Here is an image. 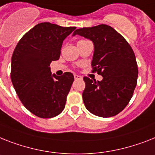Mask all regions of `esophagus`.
<instances>
[{
    "mask_svg": "<svg viewBox=\"0 0 155 155\" xmlns=\"http://www.w3.org/2000/svg\"><path fill=\"white\" fill-rule=\"evenodd\" d=\"M74 79H76V80H78V79H81V77L79 76V75H78V74H74Z\"/></svg>",
    "mask_w": 155,
    "mask_h": 155,
    "instance_id": "1",
    "label": "esophagus"
}]
</instances>
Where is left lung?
<instances>
[{"label":"left lung","instance_id":"obj_1","mask_svg":"<svg viewBox=\"0 0 155 155\" xmlns=\"http://www.w3.org/2000/svg\"><path fill=\"white\" fill-rule=\"evenodd\" d=\"M76 35L93 43V72L103 77L101 81L83 78L85 108L101 117L116 116L127 105L137 84L138 66L132 48L120 34L106 24L77 29L73 35Z\"/></svg>","mask_w":155,"mask_h":155}]
</instances>
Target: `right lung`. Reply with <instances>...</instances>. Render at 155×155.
I'll use <instances>...</instances> for the list:
<instances>
[{"mask_svg":"<svg viewBox=\"0 0 155 155\" xmlns=\"http://www.w3.org/2000/svg\"><path fill=\"white\" fill-rule=\"evenodd\" d=\"M75 27L41 23L20 39L11 61V80L24 106L40 118L63 111L74 78L70 72L51 74L50 64L59 58L62 42Z\"/></svg>","mask_w":155,"mask_h":155,"instance_id":"1","label":"right lung"}]
</instances>
